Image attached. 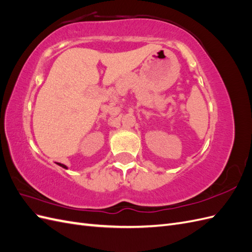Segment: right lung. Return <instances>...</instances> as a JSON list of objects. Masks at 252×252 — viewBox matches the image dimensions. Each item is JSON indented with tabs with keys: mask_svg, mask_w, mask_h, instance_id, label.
Wrapping results in <instances>:
<instances>
[{
	"mask_svg": "<svg viewBox=\"0 0 252 252\" xmlns=\"http://www.w3.org/2000/svg\"><path fill=\"white\" fill-rule=\"evenodd\" d=\"M58 165H60L61 167H63V168H66L67 169V167L64 165V164H61V163H58Z\"/></svg>",
	"mask_w": 252,
	"mask_h": 252,
	"instance_id": "add662e5",
	"label": "right lung"
}]
</instances>
